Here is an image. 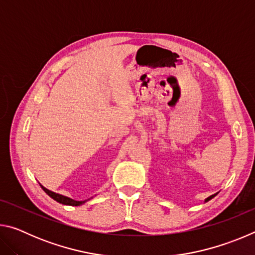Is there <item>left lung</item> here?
I'll return each mask as SVG.
<instances>
[{"label":"left lung","mask_w":255,"mask_h":255,"mask_svg":"<svg viewBox=\"0 0 255 255\" xmlns=\"http://www.w3.org/2000/svg\"><path fill=\"white\" fill-rule=\"evenodd\" d=\"M216 195H217V193H215V195H213V196H210V197H208V198H207V199H206V200H205V201H206V202H207V201H209V200H210V199H213V198H214V197H215V196H216Z\"/></svg>","instance_id":"1"}]
</instances>
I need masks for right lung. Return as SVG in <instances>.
Wrapping results in <instances>:
<instances>
[{
  "label": "right lung",
  "instance_id": "right-lung-1",
  "mask_svg": "<svg viewBox=\"0 0 255 255\" xmlns=\"http://www.w3.org/2000/svg\"><path fill=\"white\" fill-rule=\"evenodd\" d=\"M39 184H40V183H39ZM40 187H41V189L44 190V191L47 193V195H48L50 198H53L54 200L59 202V204L67 205V206H81V205H83V204H85L86 201H88V200L77 201V200L72 199V198H68V197L63 196V195H59V193H56V192L50 191V190L46 189V188L44 187V185H41V184H40Z\"/></svg>",
  "mask_w": 255,
  "mask_h": 255
}]
</instances>
